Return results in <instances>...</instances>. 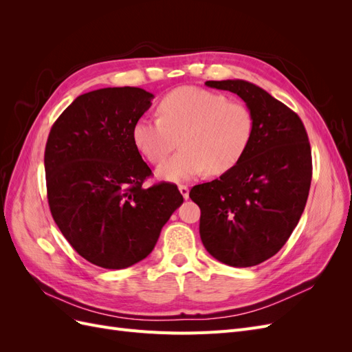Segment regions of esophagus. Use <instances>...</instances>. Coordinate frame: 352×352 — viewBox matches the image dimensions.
Returning a JSON list of instances; mask_svg holds the SVG:
<instances>
[{
	"label": "esophagus",
	"mask_w": 352,
	"mask_h": 352,
	"mask_svg": "<svg viewBox=\"0 0 352 352\" xmlns=\"http://www.w3.org/2000/svg\"><path fill=\"white\" fill-rule=\"evenodd\" d=\"M179 190H180V194H182V197L185 199L189 198V188L186 185H179Z\"/></svg>",
	"instance_id": "obj_1"
}]
</instances>
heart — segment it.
<instances>
[{"mask_svg": "<svg viewBox=\"0 0 352 352\" xmlns=\"http://www.w3.org/2000/svg\"><path fill=\"white\" fill-rule=\"evenodd\" d=\"M254 119L247 105L226 95L195 87L168 92L158 104V119L141 117L132 127L136 150L151 164H160L179 145L173 158L158 168L170 182L190 180L206 172L223 175L247 153Z\"/></svg>", "mask_w": 352, "mask_h": 352, "instance_id": "obj_1", "label": "heart"}]
</instances>
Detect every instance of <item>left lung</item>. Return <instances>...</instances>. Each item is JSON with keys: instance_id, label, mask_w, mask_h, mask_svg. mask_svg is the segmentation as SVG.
Returning <instances> with one entry per match:
<instances>
[{"instance_id": "left-lung-1", "label": "left lung", "mask_w": 352, "mask_h": 352, "mask_svg": "<svg viewBox=\"0 0 352 352\" xmlns=\"http://www.w3.org/2000/svg\"><path fill=\"white\" fill-rule=\"evenodd\" d=\"M247 104L254 133L241 162L219 179L195 185L199 235L216 260L251 267L278 252L307 204L313 163L307 131L295 111L247 80H207Z\"/></svg>"}]
</instances>
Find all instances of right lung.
<instances>
[{"label":"right lung","instance_id":"obj_1","mask_svg":"<svg viewBox=\"0 0 352 352\" xmlns=\"http://www.w3.org/2000/svg\"><path fill=\"white\" fill-rule=\"evenodd\" d=\"M141 88L83 94L52 124L45 146L50 210L79 255L119 270L144 260L182 204L175 184L144 188L151 176L132 141V127L151 107Z\"/></svg>","mask_w":352,"mask_h":352}]
</instances>
